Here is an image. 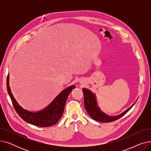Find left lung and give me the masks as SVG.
<instances>
[{
  "label": "left lung",
  "instance_id": "1",
  "mask_svg": "<svg viewBox=\"0 0 151 151\" xmlns=\"http://www.w3.org/2000/svg\"><path fill=\"white\" fill-rule=\"evenodd\" d=\"M83 92L84 94V106L87 112H88L89 115L93 119L101 122H110L117 120L118 119L121 118L127 113L134 105V104H135L134 103L129 109L125 111L124 112L119 115L115 116H109L104 113V112H102L99 107L97 106L96 95L93 93L89 89L85 88L83 89Z\"/></svg>",
  "mask_w": 151,
  "mask_h": 151
}]
</instances>
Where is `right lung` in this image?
I'll return each instance as SVG.
<instances>
[{"label": "right lung", "mask_w": 151, "mask_h": 151, "mask_svg": "<svg viewBox=\"0 0 151 151\" xmlns=\"http://www.w3.org/2000/svg\"><path fill=\"white\" fill-rule=\"evenodd\" d=\"M75 88V85L69 86L62 91L45 109L33 113L22 108L16 101L9 86V75H8L6 78L7 91L16 111L26 122L40 127L52 126L59 121L63 113V109L68 96Z\"/></svg>", "instance_id": "1"}]
</instances>
